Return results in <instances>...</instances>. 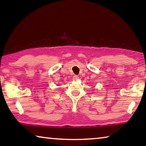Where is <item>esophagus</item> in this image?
<instances>
[{
    "instance_id": "esophagus-1",
    "label": "esophagus",
    "mask_w": 146,
    "mask_h": 146,
    "mask_svg": "<svg viewBox=\"0 0 146 146\" xmlns=\"http://www.w3.org/2000/svg\"><path fill=\"white\" fill-rule=\"evenodd\" d=\"M78 78H79V77H78V75H74L73 77V80H78Z\"/></svg>"
}]
</instances>
